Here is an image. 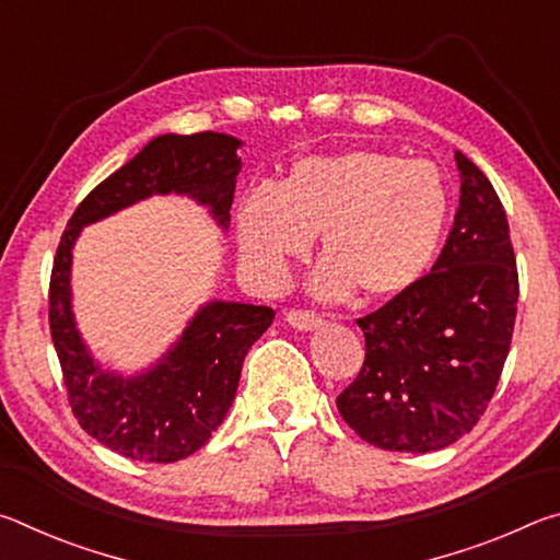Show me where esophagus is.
Listing matches in <instances>:
<instances>
[{"label":"esophagus","instance_id":"esophagus-1","mask_svg":"<svg viewBox=\"0 0 560 560\" xmlns=\"http://www.w3.org/2000/svg\"><path fill=\"white\" fill-rule=\"evenodd\" d=\"M287 320H289V326L299 328V330H314L320 326L318 314H314V311H301V308L287 311Z\"/></svg>","mask_w":560,"mask_h":560}]
</instances>
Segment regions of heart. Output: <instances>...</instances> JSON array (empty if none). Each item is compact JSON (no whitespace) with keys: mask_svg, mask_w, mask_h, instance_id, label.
<instances>
[{"mask_svg":"<svg viewBox=\"0 0 560 560\" xmlns=\"http://www.w3.org/2000/svg\"><path fill=\"white\" fill-rule=\"evenodd\" d=\"M447 222L450 187L438 165L348 150L299 160L279 189H252L240 207V244L261 279L281 283L320 234L316 296L343 299L360 287L393 299L430 271Z\"/></svg>","mask_w":560,"mask_h":560,"instance_id":"heart-1","label":"heart"}]
</instances>
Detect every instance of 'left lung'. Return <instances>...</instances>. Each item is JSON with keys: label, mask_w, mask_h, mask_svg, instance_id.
I'll return each instance as SVG.
<instances>
[{"label": "left lung", "mask_w": 560, "mask_h": 560, "mask_svg": "<svg viewBox=\"0 0 560 560\" xmlns=\"http://www.w3.org/2000/svg\"><path fill=\"white\" fill-rule=\"evenodd\" d=\"M459 207L432 271L358 318L365 363L338 412L368 444L434 452L485 415L514 336L518 273L506 212L459 150Z\"/></svg>", "instance_id": "1"}]
</instances>
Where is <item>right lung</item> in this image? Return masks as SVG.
I'll return each instance as SVG.
<instances>
[{
	"label": "right lung",
	"instance_id": "1",
	"mask_svg": "<svg viewBox=\"0 0 560 560\" xmlns=\"http://www.w3.org/2000/svg\"><path fill=\"white\" fill-rule=\"evenodd\" d=\"M240 145L234 136L212 130L153 138L75 207L56 249L49 326L71 410L93 440L120 457L167 464L205 447L230 410L244 355L271 326L273 308L240 301L205 303L153 368L126 377L101 368L75 328L73 244L83 226L153 195H185L205 205L226 230L242 170Z\"/></svg>",
	"mask_w": 560,
	"mask_h": 560
}]
</instances>
